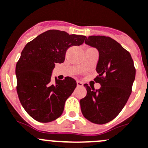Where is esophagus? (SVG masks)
I'll list each match as a JSON object with an SVG mask.
<instances>
[{
	"instance_id": "34e87169",
	"label": "esophagus",
	"mask_w": 148,
	"mask_h": 148,
	"mask_svg": "<svg viewBox=\"0 0 148 148\" xmlns=\"http://www.w3.org/2000/svg\"><path fill=\"white\" fill-rule=\"evenodd\" d=\"M84 86V84L81 82V81H77V86H78V87H81V86Z\"/></svg>"
}]
</instances>
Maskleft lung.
Instances as JSON below:
<instances>
[{
    "label": "left lung",
    "instance_id": "obj_1",
    "mask_svg": "<svg viewBox=\"0 0 148 148\" xmlns=\"http://www.w3.org/2000/svg\"><path fill=\"white\" fill-rule=\"evenodd\" d=\"M85 43L97 48L99 59L95 78L101 85L95 89L84 84L87 93L80 101L81 112L85 118L95 124L112 121L126 104L136 75L134 61L128 51L112 38L90 36Z\"/></svg>",
    "mask_w": 148,
    "mask_h": 148
}]
</instances>
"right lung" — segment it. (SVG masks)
Returning <instances> with one entry per match:
<instances>
[{"label":"right lung","instance_id":"obj_1","mask_svg":"<svg viewBox=\"0 0 148 148\" xmlns=\"http://www.w3.org/2000/svg\"><path fill=\"white\" fill-rule=\"evenodd\" d=\"M86 36L49 30L27 43L16 64L17 92L25 112L35 120L49 123L62 115L65 101L76 87L70 77L64 80L51 74L56 63H63L71 46L81 45Z\"/></svg>","mask_w":148,"mask_h":148}]
</instances>
